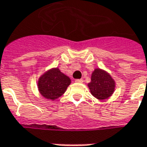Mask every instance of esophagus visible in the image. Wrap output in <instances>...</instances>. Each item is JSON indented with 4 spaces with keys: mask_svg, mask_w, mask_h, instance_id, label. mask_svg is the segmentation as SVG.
<instances>
[{
    "mask_svg": "<svg viewBox=\"0 0 147 147\" xmlns=\"http://www.w3.org/2000/svg\"><path fill=\"white\" fill-rule=\"evenodd\" d=\"M75 82H77V83H82L83 82V79H76Z\"/></svg>",
    "mask_w": 147,
    "mask_h": 147,
    "instance_id": "1",
    "label": "esophagus"
}]
</instances>
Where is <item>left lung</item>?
Here are the masks:
<instances>
[{
  "label": "left lung",
  "instance_id": "obj_1",
  "mask_svg": "<svg viewBox=\"0 0 147 147\" xmlns=\"http://www.w3.org/2000/svg\"><path fill=\"white\" fill-rule=\"evenodd\" d=\"M91 94L99 100H105L113 94L115 82L107 72L99 68L95 69L91 75V82L88 84Z\"/></svg>",
  "mask_w": 147,
  "mask_h": 147
}]
</instances>
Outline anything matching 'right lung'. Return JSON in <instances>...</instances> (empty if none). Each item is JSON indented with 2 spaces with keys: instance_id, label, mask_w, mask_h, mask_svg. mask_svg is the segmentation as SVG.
<instances>
[{
  "instance_id": "1",
  "label": "right lung",
  "mask_w": 147,
  "mask_h": 147,
  "mask_svg": "<svg viewBox=\"0 0 147 147\" xmlns=\"http://www.w3.org/2000/svg\"><path fill=\"white\" fill-rule=\"evenodd\" d=\"M70 83L71 80L68 76L58 68H53L39 78L37 88L45 98L55 100L63 94Z\"/></svg>"
}]
</instances>
